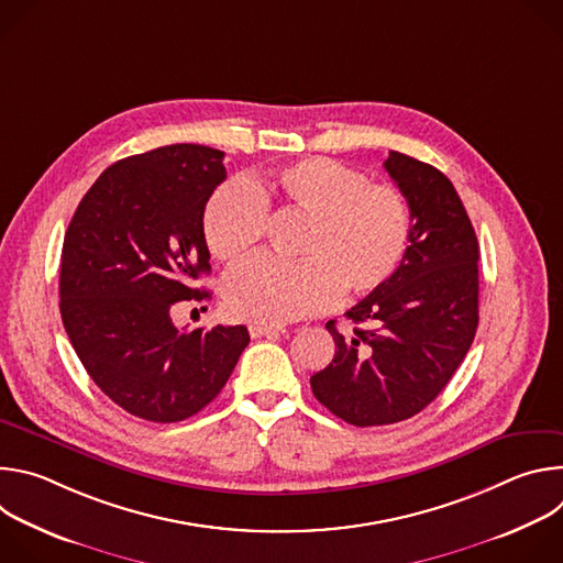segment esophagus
<instances>
[{
    "label": "esophagus",
    "instance_id": "esophagus-1",
    "mask_svg": "<svg viewBox=\"0 0 563 563\" xmlns=\"http://www.w3.org/2000/svg\"><path fill=\"white\" fill-rule=\"evenodd\" d=\"M250 334H252V339H278L283 334V330L267 328V325H250Z\"/></svg>",
    "mask_w": 563,
    "mask_h": 563
}]
</instances>
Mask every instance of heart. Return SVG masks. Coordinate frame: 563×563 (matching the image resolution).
Wrapping results in <instances>:
<instances>
[{
  "label": "heart",
  "mask_w": 563,
  "mask_h": 563,
  "mask_svg": "<svg viewBox=\"0 0 563 563\" xmlns=\"http://www.w3.org/2000/svg\"><path fill=\"white\" fill-rule=\"evenodd\" d=\"M307 220L296 265L258 258L229 274L224 307L261 325H283L325 309L336 289L356 298L383 287L410 245V207L398 189L332 157H302L265 176L222 185L207 202L202 229L218 261L252 256L267 209Z\"/></svg>",
  "instance_id": "1"
}]
</instances>
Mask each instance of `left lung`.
<instances>
[{
	"label": "left lung",
	"instance_id": "1",
	"mask_svg": "<svg viewBox=\"0 0 563 563\" xmlns=\"http://www.w3.org/2000/svg\"><path fill=\"white\" fill-rule=\"evenodd\" d=\"M385 172L406 196L410 245L391 278L325 325L334 361L311 376L332 415L358 426H389L419 415L465 358L478 325V243L452 183L432 165L389 151Z\"/></svg>",
	"mask_w": 563,
	"mask_h": 563
}]
</instances>
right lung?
Instances as JSON below:
<instances>
[{"mask_svg":"<svg viewBox=\"0 0 563 563\" xmlns=\"http://www.w3.org/2000/svg\"><path fill=\"white\" fill-rule=\"evenodd\" d=\"M224 153L169 144L118 159L64 235L59 311L70 345L115 406L153 423L194 417L250 343L245 325L183 332L172 309L202 300L211 272L202 218Z\"/></svg>","mask_w":563,"mask_h":563,"instance_id":"1","label":"right lung"}]
</instances>
